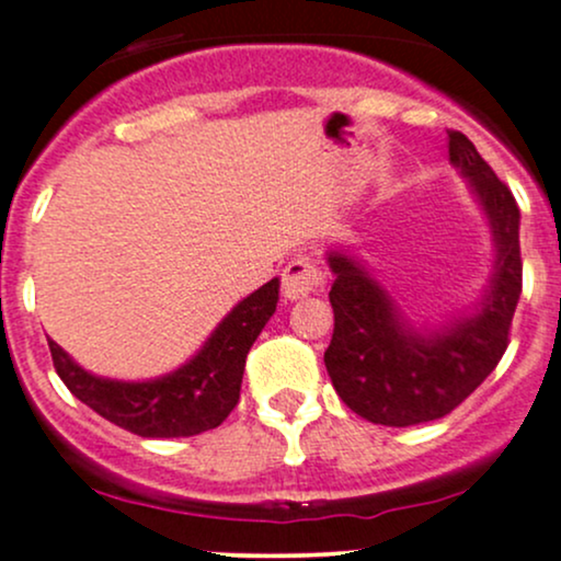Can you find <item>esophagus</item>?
I'll list each match as a JSON object with an SVG mask.
<instances>
[{"instance_id": "1", "label": "esophagus", "mask_w": 561, "mask_h": 561, "mask_svg": "<svg viewBox=\"0 0 561 561\" xmlns=\"http://www.w3.org/2000/svg\"><path fill=\"white\" fill-rule=\"evenodd\" d=\"M324 282V272H321L317 261L308 259V255H295L293 261H287L285 272H282V295L287 300H300L306 295L319 293Z\"/></svg>"}]
</instances>
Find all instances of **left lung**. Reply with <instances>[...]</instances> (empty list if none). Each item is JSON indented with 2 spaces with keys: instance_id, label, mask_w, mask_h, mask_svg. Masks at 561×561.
<instances>
[{
  "instance_id": "left-lung-1",
  "label": "left lung",
  "mask_w": 561,
  "mask_h": 561,
  "mask_svg": "<svg viewBox=\"0 0 561 561\" xmlns=\"http://www.w3.org/2000/svg\"><path fill=\"white\" fill-rule=\"evenodd\" d=\"M448 156L472 184L495 237V274L472 319L414 332L358 263L330 255L334 332L327 371L347 409L385 427L440 420L472 396L504 356L523 293L517 199L461 131H448Z\"/></svg>"
}]
</instances>
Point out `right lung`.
Returning a JSON list of instances; mask_svg holds the SVG:
<instances>
[{
    "label": "right lung",
    "mask_w": 561,
    "mask_h": 561,
    "mask_svg": "<svg viewBox=\"0 0 561 561\" xmlns=\"http://www.w3.org/2000/svg\"><path fill=\"white\" fill-rule=\"evenodd\" d=\"M276 300L279 279H272L231 308L190 364L150 382L89 375L55 340L49 353L66 388L107 422L141 437L199 435L218 427L240 401L244 358L276 311Z\"/></svg>",
    "instance_id": "1"
}]
</instances>
